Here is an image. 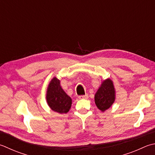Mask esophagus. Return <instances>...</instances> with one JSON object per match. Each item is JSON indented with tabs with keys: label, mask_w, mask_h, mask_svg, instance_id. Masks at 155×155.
Listing matches in <instances>:
<instances>
[{
	"label": "esophagus",
	"mask_w": 155,
	"mask_h": 155,
	"mask_svg": "<svg viewBox=\"0 0 155 155\" xmlns=\"http://www.w3.org/2000/svg\"><path fill=\"white\" fill-rule=\"evenodd\" d=\"M88 97H89V96H88V95H80L78 96V99H88Z\"/></svg>",
	"instance_id": "esophagus-1"
}]
</instances>
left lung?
<instances>
[{
    "mask_svg": "<svg viewBox=\"0 0 155 155\" xmlns=\"http://www.w3.org/2000/svg\"><path fill=\"white\" fill-rule=\"evenodd\" d=\"M116 100V89L110 78L104 80L95 94V105L100 111L104 112L110 108Z\"/></svg>",
    "mask_w": 155,
    "mask_h": 155,
    "instance_id": "left-lung-1",
    "label": "left lung"
}]
</instances>
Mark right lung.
<instances>
[{
  "label": "right lung",
  "instance_id": "right-lung-1",
  "mask_svg": "<svg viewBox=\"0 0 155 155\" xmlns=\"http://www.w3.org/2000/svg\"><path fill=\"white\" fill-rule=\"evenodd\" d=\"M47 104L51 110L62 114L71 110L72 99L60 85V81L54 77L50 82L46 91Z\"/></svg>",
  "mask_w": 155,
  "mask_h": 155
}]
</instances>
